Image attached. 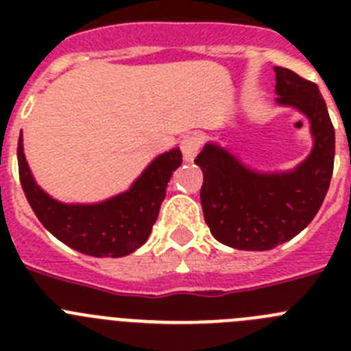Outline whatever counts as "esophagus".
<instances>
[{
	"label": "esophagus",
	"mask_w": 351,
	"mask_h": 351,
	"mask_svg": "<svg viewBox=\"0 0 351 351\" xmlns=\"http://www.w3.org/2000/svg\"><path fill=\"white\" fill-rule=\"evenodd\" d=\"M200 145H202V137H200L198 133H190V135L182 137L181 151H182V158H184V161H193L198 153V149H200Z\"/></svg>",
	"instance_id": "obj_1"
}]
</instances>
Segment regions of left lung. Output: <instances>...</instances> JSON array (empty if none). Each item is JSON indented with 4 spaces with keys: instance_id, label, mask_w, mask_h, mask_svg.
I'll return each instance as SVG.
<instances>
[{
    "instance_id": "left-lung-1",
    "label": "left lung",
    "mask_w": 351,
    "mask_h": 351,
    "mask_svg": "<svg viewBox=\"0 0 351 351\" xmlns=\"http://www.w3.org/2000/svg\"><path fill=\"white\" fill-rule=\"evenodd\" d=\"M276 101L311 123L313 151L291 172H255L230 151L207 144L195 158L204 172V218L214 239L235 250L267 251L306 228L322 207L334 170L336 135L315 82L276 66Z\"/></svg>"
}]
</instances>
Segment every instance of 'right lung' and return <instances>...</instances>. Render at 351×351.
Listing matches in <instances>:
<instances>
[{
	"mask_svg": "<svg viewBox=\"0 0 351 351\" xmlns=\"http://www.w3.org/2000/svg\"><path fill=\"white\" fill-rule=\"evenodd\" d=\"M19 178L31 209L61 243L89 256H126L147 241L165 198L173 170L181 167L179 149L163 153L142 172L125 193L105 202L80 206L61 204L35 182L26 163L23 132L17 145Z\"/></svg>",
	"mask_w": 351,
	"mask_h": 351,
	"instance_id": "add662e5",
	"label": "right lung"
}]
</instances>
